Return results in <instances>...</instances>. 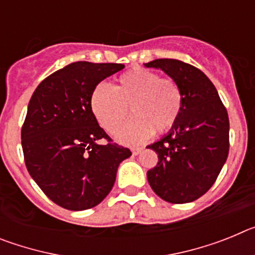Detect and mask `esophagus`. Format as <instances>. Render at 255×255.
I'll return each mask as SVG.
<instances>
[{"label":"esophagus","mask_w":255,"mask_h":255,"mask_svg":"<svg viewBox=\"0 0 255 255\" xmlns=\"http://www.w3.org/2000/svg\"><path fill=\"white\" fill-rule=\"evenodd\" d=\"M141 150H143V148H131V153L134 155H138Z\"/></svg>","instance_id":"1"}]
</instances>
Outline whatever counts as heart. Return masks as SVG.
<instances>
[{
    "mask_svg": "<svg viewBox=\"0 0 255 255\" xmlns=\"http://www.w3.org/2000/svg\"><path fill=\"white\" fill-rule=\"evenodd\" d=\"M89 105L96 120L110 134L120 129L130 108L134 119L117 132L116 140L134 145L149 139L154 131H168L181 114L184 97L175 80L138 67L121 74L112 88L97 85Z\"/></svg>",
    "mask_w": 255,
    "mask_h": 255,
    "instance_id": "1",
    "label": "heart"
}]
</instances>
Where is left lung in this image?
I'll use <instances>...</instances> for the list:
<instances>
[{"label": "left lung", "mask_w": 255, "mask_h": 255, "mask_svg": "<svg viewBox=\"0 0 255 255\" xmlns=\"http://www.w3.org/2000/svg\"><path fill=\"white\" fill-rule=\"evenodd\" d=\"M144 66L164 71L180 85L184 97L176 124L148 145L158 154L157 166L147 172L148 182L168 203H189L211 189L226 162L229 115L215 85L193 65L158 58Z\"/></svg>", "instance_id": "1"}]
</instances>
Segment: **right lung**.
<instances>
[{"instance_id":"1","label":"right lung","mask_w":255,"mask_h":255,"mask_svg":"<svg viewBox=\"0 0 255 255\" xmlns=\"http://www.w3.org/2000/svg\"><path fill=\"white\" fill-rule=\"evenodd\" d=\"M123 64L79 61L47 76L31 96L21 128L28 172L44 194L70 211L93 208L111 191L131 152L112 143L89 105L94 88ZM106 138L107 144L98 141Z\"/></svg>"}]
</instances>
